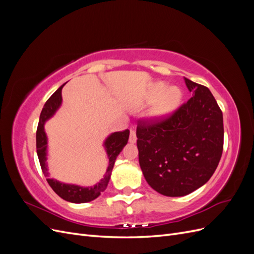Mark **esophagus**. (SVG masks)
Instances as JSON below:
<instances>
[{
  "label": "esophagus",
  "mask_w": 254,
  "mask_h": 254,
  "mask_svg": "<svg viewBox=\"0 0 254 254\" xmlns=\"http://www.w3.org/2000/svg\"><path fill=\"white\" fill-rule=\"evenodd\" d=\"M129 142L135 143L136 142V133L133 129H130V135H129Z\"/></svg>",
  "instance_id": "obj_1"
}]
</instances>
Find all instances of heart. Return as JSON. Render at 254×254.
Returning <instances> with one entry per match:
<instances>
[{
	"mask_svg": "<svg viewBox=\"0 0 254 254\" xmlns=\"http://www.w3.org/2000/svg\"><path fill=\"white\" fill-rule=\"evenodd\" d=\"M148 97L150 102L157 101L151 110V117L162 119L178 108L182 99V91L176 86L167 88L165 82L160 81L151 87Z\"/></svg>",
	"mask_w": 254,
	"mask_h": 254,
	"instance_id": "heart-1",
	"label": "heart"
}]
</instances>
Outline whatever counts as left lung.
<instances>
[{"label":"left lung","instance_id":"8db88e82","mask_svg":"<svg viewBox=\"0 0 254 254\" xmlns=\"http://www.w3.org/2000/svg\"><path fill=\"white\" fill-rule=\"evenodd\" d=\"M184 80L193 96L166 118L139 120L136 128L145 179L168 197L186 196L209 181L224 148L217 102L206 87Z\"/></svg>","mask_w":254,"mask_h":254}]
</instances>
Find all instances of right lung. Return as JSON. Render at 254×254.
I'll use <instances>...</instances> for the list:
<instances>
[{"label":"right lung","mask_w":254,"mask_h":254,"mask_svg":"<svg viewBox=\"0 0 254 254\" xmlns=\"http://www.w3.org/2000/svg\"><path fill=\"white\" fill-rule=\"evenodd\" d=\"M64 84H63L55 93H54L48 101L44 104L43 109L40 114L39 123H38L37 133H36V146H37V155L39 158V162L41 170L47 177V181L50 184V187L53 189L55 193L66 201L73 203H83L89 202L96 199L101 193L106 190L108 182L110 180V176L112 168L115 162V159L119 156V153L124 148V146L128 142L129 137V130H123V131H118L110 134L105 141V148L107 155L109 158V166L107 168V172L104 178L99 181L94 187L91 188H82L79 186H74V184H65L61 183L55 179L50 178L47 165V147H48V137L44 131V123L50 118H52L57 109L61 105V90H63Z\"/></svg>","instance_id":"1"}]
</instances>
